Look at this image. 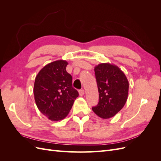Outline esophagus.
<instances>
[{
    "mask_svg": "<svg viewBox=\"0 0 161 161\" xmlns=\"http://www.w3.org/2000/svg\"><path fill=\"white\" fill-rule=\"evenodd\" d=\"M79 95L80 96H82L84 94H85V91L83 89H81V90H79Z\"/></svg>",
    "mask_w": 161,
    "mask_h": 161,
    "instance_id": "1",
    "label": "esophagus"
}]
</instances>
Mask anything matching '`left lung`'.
<instances>
[{"mask_svg": "<svg viewBox=\"0 0 161 161\" xmlns=\"http://www.w3.org/2000/svg\"><path fill=\"white\" fill-rule=\"evenodd\" d=\"M99 91V103L94 113L103 119L114 117L123 108L128 99L129 83L122 70L109 63H101L94 69Z\"/></svg>", "mask_w": 161, "mask_h": 161, "instance_id": "left-lung-1", "label": "left lung"}]
</instances>
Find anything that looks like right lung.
I'll return each instance as SVG.
<instances>
[{
    "instance_id": "add662e5",
    "label": "right lung",
    "mask_w": 161,
    "mask_h": 161,
    "mask_svg": "<svg viewBox=\"0 0 161 161\" xmlns=\"http://www.w3.org/2000/svg\"><path fill=\"white\" fill-rule=\"evenodd\" d=\"M67 64L63 60L49 63L39 72L34 82L36 105L51 121L64 119L79 96L72 87V76L66 72Z\"/></svg>"
}]
</instances>
